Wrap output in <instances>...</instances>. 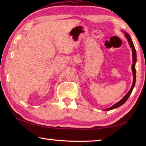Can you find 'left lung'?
I'll return each instance as SVG.
<instances>
[{"label": "left lung", "instance_id": "1", "mask_svg": "<svg viewBox=\"0 0 146 146\" xmlns=\"http://www.w3.org/2000/svg\"><path fill=\"white\" fill-rule=\"evenodd\" d=\"M125 35V36L126 37V38L127 39V41H128V43H129V46L132 49V55H133V64L131 66V69H132V72H133V84L130 90L128 91V93L125 95L124 97H123L122 99H121L119 102H118L117 103L115 104L114 105L112 106L111 107L109 108L106 109V111H109V110H113V109H115V108H117L118 107H120V106L123 105V104H124L125 102H126L127 100L128 99V98L131 95V93H132L133 88L135 87V82H136V70H135V64H136V62H137V53H136V49L135 48V46L134 44H133V41L131 40V36H129V35L126 32H123Z\"/></svg>", "mask_w": 146, "mask_h": 146}]
</instances>
